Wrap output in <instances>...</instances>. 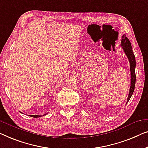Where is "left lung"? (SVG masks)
Listing matches in <instances>:
<instances>
[{
	"mask_svg": "<svg viewBox=\"0 0 148 148\" xmlns=\"http://www.w3.org/2000/svg\"><path fill=\"white\" fill-rule=\"evenodd\" d=\"M121 46L122 47L125 53L126 54L129 61L130 64V71H131V86L130 89V92H129L127 101H130V99L132 97L134 92L135 86H136V58L134 53V51L132 50V45H131L130 41L129 40L127 37L125 35H123L121 41Z\"/></svg>",
	"mask_w": 148,
	"mask_h": 148,
	"instance_id": "obj_1",
	"label": "left lung"
}]
</instances>
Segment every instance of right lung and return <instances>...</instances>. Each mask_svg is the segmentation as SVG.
Wrapping results in <instances>:
<instances>
[{"mask_svg":"<svg viewBox=\"0 0 148 148\" xmlns=\"http://www.w3.org/2000/svg\"><path fill=\"white\" fill-rule=\"evenodd\" d=\"M30 116H32V117H35V118H37V117H40L41 116V115H30Z\"/></svg>","mask_w":148,"mask_h":148,"instance_id":"add662e5","label":"right lung"}]
</instances>
